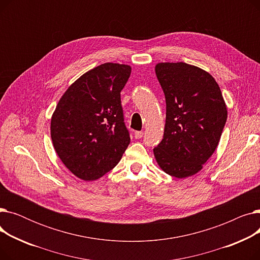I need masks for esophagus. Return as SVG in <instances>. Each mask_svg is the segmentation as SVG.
I'll use <instances>...</instances> for the list:
<instances>
[{"label": "esophagus", "instance_id": "obj_1", "mask_svg": "<svg viewBox=\"0 0 260 260\" xmlns=\"http://www.w3.org/2000/svg\"><path fill=\"white\" fill-rule=\"evenodd\" d=\"M144 132L143 131H139V132H135V138L136 139H141L143 137Z\"/></svg>", "mask_w": 260, "mask_h": 260}]
</instances>
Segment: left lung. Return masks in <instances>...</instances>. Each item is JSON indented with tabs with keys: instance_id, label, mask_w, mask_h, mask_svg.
Returning a JSON list of instances; mask_svg holds the SVG:
<instances>
[{
	"instance_id": "1",
	"label": "left lung",
	"mask_w": 260,
	"mask_h": 260,
	"mask_svg": "<svg viewBox=\"0 0 260 260\" xmlns=\"http://www.w3.org/2000/svg\"><path fill=\"white\" fill-rule=\"evenodd\" d=\"M156 75L166 95L163 139L154 148L160 168L176 178L198 173L219 143L228 111L215 79L199 67L159 63Z\"/></svg>"
}]
</instances>
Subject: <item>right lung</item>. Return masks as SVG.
<instances>
[{"label":"right lung","mask_w":260,"mask_h":260,"mask_svg":"<svg viewBox=\"0 0 260 260\" xmlns=\"http://www.w3.org/2000/svg\"><path fill=\"white\" fill-rule=\"evenodd\" d=\"M131 66L104 63L81 76L60 99L50 135L65 167L83 180H95L113 170L129 142L121 90Z\"/></svg>","instance_id":"right-lung-1"}]
</instances>
